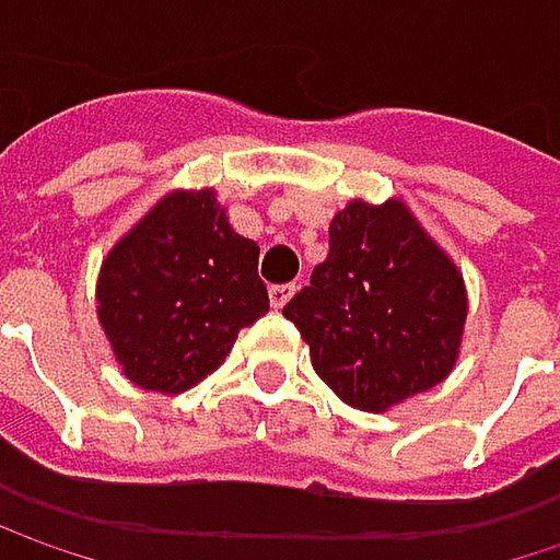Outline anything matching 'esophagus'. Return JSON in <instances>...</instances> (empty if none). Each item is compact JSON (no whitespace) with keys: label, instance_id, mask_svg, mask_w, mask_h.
Wrapping results in <instances>:
<instances>
[{"label":"esophagus","instance_id":"1","mask_svg":"<svg viewBox=\"0 0 560 560\" xmlns=\"http://www.w3.org/2000/svg\"><path fill=\"white\" fill-rule=\"evenodd\" d=\"M291 294H294V284H272V288H269V301H272L276 311H281V307L291 301Z\"/></svg>","mask_w":560,"mask_h":560}]
</instances>
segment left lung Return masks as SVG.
Here are the masks:
<instances>
[{"label": "left lung", "mask_w": 560, "mask_h": 560, "mask_svg": "<svg viewBox=\"0 0 560 560\" xmlns=\"http://www.w3.org/2000/svg\"><path fill=\"white\" fill-rule=\"evenodd\" d=\"M281 314L347 405L386 411L454 370L467 288L401 200H353L330 220L327 259Z\"/></svg>", "instance_id": "1"}]
</instances>
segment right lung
Listing matches in <instances>:
<instances>
[{"instance_id": "obj_1", "label": "right lung", "mask_w": 560, "mask_h": 560, "mask_svg": "<svg viewBox=\"0 0 560 560\" xmlns=\"http://www.w3.org/2000/svg\"><path fill=\"white\" fill-rule=\"evenodd\" d=\"M266 311L259 246L230 226L210 187L165 194L96 279L100 327L126 380L165 395L210 376Z\"/></svg>"}]
</instances>
